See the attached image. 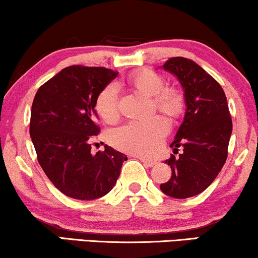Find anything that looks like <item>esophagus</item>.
Segmentation results:
<instances>
[{
  "instance_id": "34e87169",
  "label": "esophagus",
  "mask_w": 258,
  "mask_h": 258,
  "mask_svg": "<svg viewBox=\"0 0 258 258\" xmlns=\"http://www.w3.org/2000/svg\"><path fill=\"white\" fill-rule=\"evenodd\" d=\"M138 159L141 160L143 163H144L145 167H154L155 164H156V162H155V161L148 160V159H145V157H138Z\"/></svg>"
}]
</instances>
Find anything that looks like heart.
Listing matches in <instances>:
<instances>
[{
  "instance_id": "obj_1",
  "label": "heart",
  "mask_w": 258,
  "mask_h": 258,
  "mask_svg": "<svg viewBox=\"0 0 258 258\" xmlns=\"http://www.w3.org/2000/svg\"><path fill=\"white\" fill-rule=\"evenodd\" d=\"M128 82L148 96H154L157 110L168 116H178L184 99L178 90L164 88L166 79L153 70H142L130 76ZM96 111L105 122H114L119 117V89L114 83L102 89L96 99ZM169 131L168 121L161 115L144 120H133L109 133V141L119 150L141 156H154L162 147L163 138Z\"/></svg>"
}]
</instances>
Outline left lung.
<instances>
[{"label": "left lung", "instance_id": "left-lung-1", "mask_svg": "<svg viewBox=\"0 0 258 258\" xmlns=\"http://www.w3.org/2000/svg\"><path fill=\"white\" fill-rule=\"evenodd\" d=\"M163 70L178 78L184 89V121L170 144L173 153L166 163L172 176L161 184L163 194L188 198L203 192L215 180L227 159L232 119L221 85L196 62L172 57Z\"/></svg>", "mask_w": 258, "mask_h": 258}]
</instances>
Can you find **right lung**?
Masks as SVG:
<instances>
[{
  "mask_svg": "<svg viewBox=\"0 0 258 258\" xmlns=\"http://www.w3.org/2000/svg\"><path fill=\"white\" fill-rule=\"evenodd\" d=\"M117 76L103 67L70 66L38 89L32 103L30 136L49 180L66 196L91 201L107 195L126 155L105 145L91 153L97 136L96 99Z\"/></svg>",
  "mask_w": 258,
  "mask_h": 258,
  "instance_id": "obj_1",
  "label": "right lung"
}]
</instances>
